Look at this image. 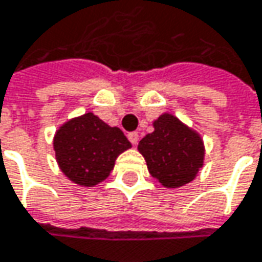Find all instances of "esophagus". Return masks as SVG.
I'll list each match as a JSON object with an SVG mask.
<instances>
[{"label": "esophagus", "mask_w": 262, "mask_h": 262, "mask_svg": "<svg viewBox=\"0 0 262 262\" xmlns=\"http://www.w3.org/2000/svg\"><path fill=\"white\" fill-rule=\"evenodd\" d=\"M127 138H129V141H130L133 145H136V144H138V141H139V135H138V132H130V133L127 135Z\"/></svg>", "instance_id": "1"}]
</instances>
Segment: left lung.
<instances>
[{
	"instance_id": "8db88e82",
	"label": "left lung",
	"mask_w": 262,
	"mask_h": 262,
	"mask_svg": "<svg viewBox=\"0 0 262 262\" xmlns=\"http://www.w3.org/2000/svg\"><path fill=\"white\" fill-rule=\"evenodd\" d=\"M153 126L138 145L150 174L168 189L190 183L204 163L201 136L171 114L160 115Z\"/></svg>"
}]
</instances>
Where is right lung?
Here are the masks:
<instances>
[{
	"instance_id": "obj_1",
	"label": "right lung",
	"mask_w": 262,
	"mask_h": 262,
	"mask_svg": "<svg viewBox=\"0 0 262 262\" xmlns=\"http://www.w3.org/2000/svg\"><path fill=\"white\" fill-rule=\"evenodd\" d=\"M132 144L118 127H111L93 112L62 124L54 150L64 176L79 186L93 187L106 179L117 157Z\"/></svg>"
}]
</instances>
